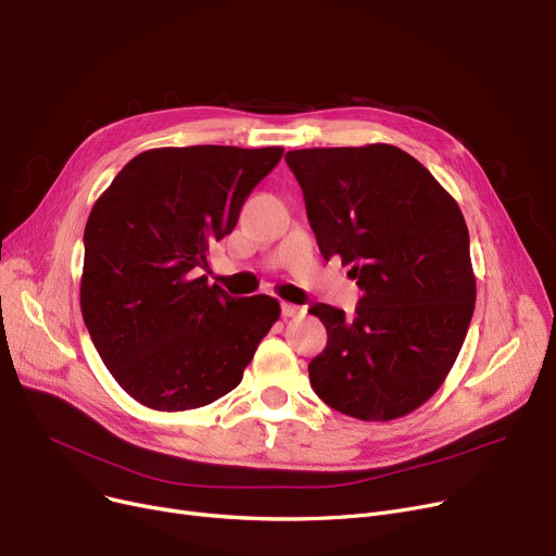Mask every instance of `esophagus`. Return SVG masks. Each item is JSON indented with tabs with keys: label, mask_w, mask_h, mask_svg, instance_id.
Masks as SVG:
<instances>
[{
	"label": "esophagus",
	"mask_w": 556,
	"mask_h": 556,
	"mask_svg": "<svg viewBox=\"0 0 556 556\" xmlns=\"http://www.w3.org/2000/svg\"><path fill=\"white\" fill-rule=\"evenodd\" d=\"M306 311H304V306H298V304H288V302H283L281 304V315L283 317H298V315H304Z\"/></svg>",
	"instance_id": "1"
}]
</instances>
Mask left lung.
<instances>
[{"label": "left lung", "mask_w": 556, "mask_h": 556, "mask_svg": "<svg viewBox=\"0 0 556 556\" xmlns=\"http://www.w3.org/2000/svg\"><path fill=\"white\" fill-rule=\"evenodd\" d=\"M317 248L352 266L354 315L308 313L327 327L308 365L315 394L363 421L417 410L451 371L476 308L469 229L453 195L390 143L286 153Z\"/></svg>", "instance_id": "1"}]
</instances>
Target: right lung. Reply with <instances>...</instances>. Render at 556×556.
Returning a JSON list of instances; mask_svg holds the SVG:
<instances>
[{
	"instance_id": "add662e5",
	"label": "right lung",
	"mask_w": 556,
	"mask_h": 556,
	"mask_svg": "<svg viewBox=\"0 0 556 556\" xmlns=\"http://www.w3.org/2000/svg\"><path fill=\"white\" fill-rule=\"evenodd\" d=\"M281 155L279 146L153 149L94 202L80 311L114 381L146 407L178 413L225 396L279 319L275 298H231L200 268Z\"/></svg>"
}]
</instances>
